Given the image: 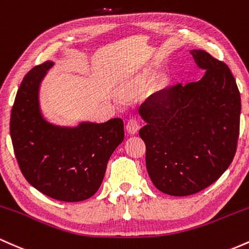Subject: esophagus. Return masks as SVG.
I'll use <instances>...</instances> for the list:
<instances>
[{
    "mask_svg": "<svg viewBox=\"0 0 249 249\" xmlns=\"http://www.w3.org/2000/svg\"><path fill=\"white\" fill-rule=\"evenodd\" d=\"M139 122L136 119H130L128 120L127 124H125V129H127V132L129 134H136L139 132Z\"/></svg>",
    "mask_w": 249,
    "mask_h": 249,
    "instance_id": "34e87169",
    "label": "esophagus"
}]
</instances>
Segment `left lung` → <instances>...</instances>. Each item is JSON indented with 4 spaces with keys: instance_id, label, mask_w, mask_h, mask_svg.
Instances as JSON below:
<instances>
[{
    "instance_id": "1",
    "label": "left lung",
    "mask_w": 249,
    "mask_h": 249,
    "mask_svg": "<svg viewBox=\"0 0 249 249\" xmlns=\"http://www.w3.org/2000/svg\"><path fill=\"white\" fill-rule=\"evenodd\" d=\"M203 76L153 94L139 109L146 167L164 194L207 188L230 167L239 139L241 97L233 74L205 50H191Z\"/></svg>"
}]
</instances>
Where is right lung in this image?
<instances>
[{"label":"right lung","instance_id":"add662e5","mask_svg":"<svg viewBox=\"0 0 249 249\" xmlns=\"http://www.w3.org/2000/svg\"><path fill=\"white\" fill-rule=\"evenodd\" d=\"M53 61L36 66L16 94L10 136L19 169L34 188L47 196L79 202L101 186L109 158L124 141V121H81L76 125L52 124L40 105L41 83Z\"/></svg>","mask_w":249,"mask_h":249}]
</instances>
